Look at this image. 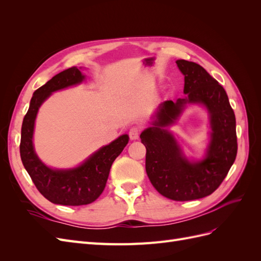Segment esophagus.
<instances>
[{
  "label": "esophagus",
  "mask_w": 261,
  "mask_h": 261,
  "mask_svg": "<svg viewBox=\"0 0 261 261\" xmlns=\"http://www.w3.org/2000/svg\"><path fill=\"white\" fill-rule=\"evenodd\" d=\"M139 134H140V128L137 127V126H133V127L129 128L128 136L132 140H136L139 138Z\"/></svg>",
  "instance_id": "1"
}]
</instances>
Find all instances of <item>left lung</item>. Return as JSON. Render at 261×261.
I'll list each match as a JSON object with an SVG mask.
<instances>
[{
	"instance_id": "8db88e82",
	"label": "left lung",
	"mask_w": 261,
	"mask_h": 261,
	"mask_svg": "<svg viewBox=\"0 0 261 261\" xmlns=\"http://www.w3.org/2000/svg\"><path fill=\"white\" fill-rule=\"evenodd\" d=\"M184 75L185 99L164 101L152 126L140 135L146 147V172L162 196L188 201L211 195L230 171L238 153L236 121L224 88L202 66L177 60ZM186 103H202L211 114L212 141L207 155L192 164L181 155L175 139L165 128L174 122Z\"/></svg>"
}]
</instances>
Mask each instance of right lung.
Here are the masks:
<instances>
[{"mask_svg": "<svg viewBox=\"0 0 261 261\" xmlns=\"http://www.w3.org/2000/svg\"><path fill=\"white\" fill-rule=\"evenodd\" d=\"M84 78L81 70L75 66L52 77L34 92L21 126L19 151L23 167L41 195L49 201L63 206H83L96 200L106 187L113 161L128 143V136L122 135L72 170H53L39 160L33 145L35 120L39 108L53 91L80 84Z\"/></svg>", "mask_w": 261, "mask_h": 261, "instance_id": "obj_1", "label": "right lung"}]
</instances>
